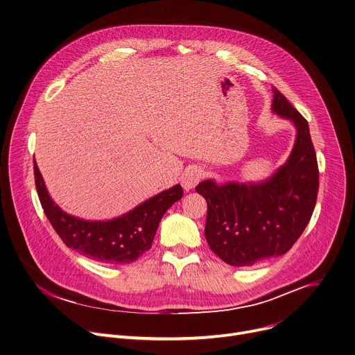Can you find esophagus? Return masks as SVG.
<instances>
[{"instance_id": "obj_1", "label": "esophagus", "mask_w": 355, "mask_h": 355, "mask_svg": "<svg viewBox=\"0 0 355 355\" xmlns=\"http://www.w3.org/2000/svg\"><path fill=\"white\" fill-rule=\"evenodd\" d=\"M200 180H202L200 168L192 166V167H188L182 173V175H181V185H182V188L185 191H191V189H193L199 184Z\"/></svg>"}]
</instances>
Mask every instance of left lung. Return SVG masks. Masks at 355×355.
<instances>
[{"label": "left lung", "mask_w": 355, "mask_h": 355, "mask_svg": "<svg viewBox=\"0 0 355 355\" xmlns=\"http://www.w3.org/2000/svg\"><path fill=\"white\" fill-rule=\"evenodd\" d=\"M272 110L297 128L286 164L260 184L217 185L207 180L196 187L207 202L206 241L230 266L249 267L285 254L306 230L317 203L320 171L309 123L277 88Z\"/></svg>", "instance_id": "8db88e82"}]
</instances>
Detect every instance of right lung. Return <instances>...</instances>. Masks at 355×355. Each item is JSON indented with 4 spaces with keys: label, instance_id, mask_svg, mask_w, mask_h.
Returning <instances> with one entry per match:
<instances>
[{
    "label": "right lung",
    "instance_id": "obj_1",
    "mask_svg": "<svg viewBox=\"0 0 355 355\" xmlns=\"http://www.w3.org/2000/svg\"><path fill=\"white\" fill-rule=\"evenodd\" d=\"M34 181L44 213L63 243L88 259L112 266L132 263L148 252L162 217L184 193L181 185H175L119 218L85 221L66 214L51 199L35 160Z\"/></svg>",
    "mask_w": 355,
    "mask_h": 355
}]
</instances>
